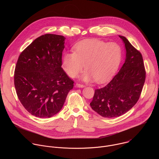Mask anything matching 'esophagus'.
Masks as SVG:
<instances>
[{
  "label": "esophagus",
  "instance_id": "34e87169",
  "mask_svg": "<svg viewBox=\"0 0 159 159\" xmlns=\"http://www.w3.org/2000/svg\"><path fill=\"white\" fill-rule=\"evenodd\" d=\"M76 85H77V87H81V88L85 87V85L82 84H79V83H77V84H76Z\"/></svg>",
  "mask_w": 159,
  "mask_h": 159
}]
</instances>
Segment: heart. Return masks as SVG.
Wrapping results in <instances>:
<instances>
[{"instance_id":"heart-1","label":"heart","mask_w":159,"mask_h":159,"mask_svg":"<svg viewBox=\"0 0 159 159\" xmlns=\"http://www.w3.org/2000/svg\"><path fill=\"white\" fill-rule=\"evenodd\" d=\"M121 59V49L118 44L87 39L76 44L74 52L64 55L62 66L68 75L74 78L82 70L84 65V80L94 79L97 82L103 83L116 72Z\"/></svg>"}]
</instances>
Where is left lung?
<instances>
[{"mask_svg":"<svg viewBox=\"0 0 159 159\" xmlns=\"http://www.w3.org/2000/svg\"><path fill=\"white\" fill-rule=\"evenodd\" d=\"M126 57L120 72L104 87L95 90L92 109L104 118L120 116L139 101L145 83L146 71L143 57L128 40L122 36Z\"/></svg>","mask_w":159,"mask_h":159,"instance_id":"8db88e82","label":"left lung"}]
</instances>
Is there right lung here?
Segmentation results:
<instances>
[{
  "label": "right lung",
  "mask_w": 159,
  "mask_h": 159,
  "mask_svg": "<svg viewBox=\"0 0 159 159\" xmlns=\"http://www.w3.org/2000/svg\"><path fill=\"white\" fill-rule=\"evenodd\" d=\"M65 38L45 34L19 55L14 70L17 96L32 115L50 118L62 108L74 80L61 68Z\"/></svg>",
  "instance_id": "right-lung-1"
}]
</instances>
